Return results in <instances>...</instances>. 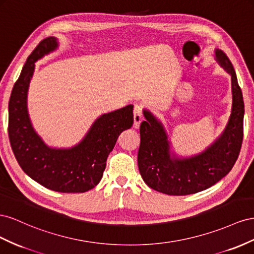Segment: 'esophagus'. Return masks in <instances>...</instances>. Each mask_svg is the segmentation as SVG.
<instances>
[{"instance_id": "esophagus-1", "label": "esophagus", "mask_w": 254, "mask_h": 254, "mask_svg": "<svg viewBox=\"0 0 254 254\" xmlns=\"http://www.w3.org/2000/svg\"><path fill=\"white\" fill-rule=\"evenodd\" d=\"M142 120V106L136 104L134 107V126L138 127Z\"/></svg>"}]
</instances>
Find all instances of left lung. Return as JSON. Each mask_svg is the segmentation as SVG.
<instances>
[{"label": "left lung", "instance_id": "obj_1", "mask_svg": "<svg viewBox=\"0 0 254 254\" xmlns=\"http://www.w3.org/2000/svg\"><path fill=\"white\" fill-rule=\"evenodd\" d=\"M215 60L231 76L232 108L220 136L200 153L180 156L163 123L148 110L140 125L138 168L149 187L170 195H186L206 190L226 177L240 154L243 142L245 106L233 64L221 50L215 49Z\"/></svg>", "mask_w": 254, "mask_h": 254}]
</instances>
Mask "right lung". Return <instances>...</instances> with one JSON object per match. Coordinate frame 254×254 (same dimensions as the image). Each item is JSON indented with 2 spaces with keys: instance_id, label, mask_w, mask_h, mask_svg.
Segmentation results:
<instances>
[{
  "instance_id": "1",
  "label": "right lung",
  "mask_w": 254,
  "mask_h": 254,
  "mask_svg": "<svg viewBox=\"0 0 254 254\" xmlns=\"http://www.w3.org/2000/svg\"><path fill=\"white\" fill-rule=\"evenodd\" d=\"M57 48V38L48 37L27 57L9 99V141L20 167L36 182L59 192H85L99 184L119 134L133 126V105L101 115L73 147L48 146L33 127L27 92L35 63Z\"/></svg>"
}]
</instances>
